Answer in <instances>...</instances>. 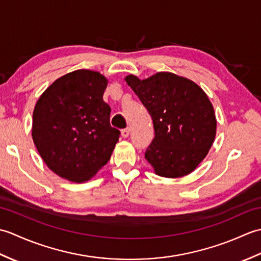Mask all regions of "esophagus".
I'll use <instances>...</instances> for the list:
<instances>
[{"instance_id":"34e87169","label":"esophagus","mask_w":261,"mask_h":261,"mask_svg":"<svg viewBox=\"0 0 261 261\" xmlns=\"http://www.w3.org/2000/svg\"><path fill=\"white\" fill-rule=\"evenodd\" d=\"M121 134H122V137H123V138H127L130 135V127H125V129L121 131Z\"/></svg>"}]
</instances>
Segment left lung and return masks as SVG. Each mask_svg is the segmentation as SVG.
<instances>
[{
    "instance_id": "8db88e82",
    "label": "left lung",
    "mask_w": 261,
    "mask_h": 261,
    "mask_svg": "<svg viewBox=\"0 0 261 261\" xmlns=\"http://www.w3.org/2000/svg\"><path fill=\"white\" fill-rule=\"evenodd\" d=\"M125 81L150 114L154 138L145 158L156 174L168 178L188 175L212 147L216 120L206 94L195 83L171 73Z\"/></svg>"
}]
</instances>
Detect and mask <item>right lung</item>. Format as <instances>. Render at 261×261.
<instances>
[{"mask_svg": "<svg viewBox=\"0 0 261 261\" xmlns=\"http://www.w3.org/2000/svg\"><path fill=\"white\" fill-rule=\"evenodd\" d=\"M108 81L97 71L75 70L55 81L33 110L32 139L54 173L86 181L111 158L121 132L110 124L103 101Z\"/></svg>", "mask_w": 261, "mask_h": 261, "instance_id": "right-lung-1", "label": "right lung"}]
</instances>
